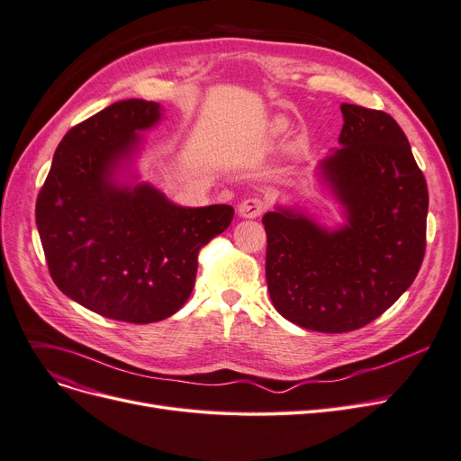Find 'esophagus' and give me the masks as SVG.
Returning <instances> with one entry per match:
<instances>
[{
  "instance_id": "esophagus-1",
  "label": "esophagus",
  "mask_w": 461,
  "mask_h": 461,
  "mask_svg": "<svg viewBox=\"0 0 461 461\" xmlns=\"http://www.w3.org/2000/svg\"><path fill=\"white\" fill-rule=\"evenodd\" d=\"M267 209V202L262 197H247L239 203V216L243 218H258L264 211Z\"/></svg>"
}]
</instances>
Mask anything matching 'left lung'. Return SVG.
<instances>
[{
  "mask_svg": "<svg viewBox=\"0 0 461 461\" xmlns=\"http://www.w3.org/2000/svg\"><path fill=\"white\" fill-rule=\"evenodd\" d=\"M341 113V149L318 164V175L345 224L328 230L290 207L262 218L275 309L322 333L373 322L412 285L426 252L429 197L407 135L384 111L343 104Z\"/></svg>",
  "mask_w": 461,
  "mask_h": 461,
  "instance_id": "8db88e82",
  "label": "left lung"
}]
</instances>
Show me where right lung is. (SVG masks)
<instances>
[{"label":"right lung","mask_w":461,"mask_h":461,"mask_svg":"<svg viewBox=\"0 0 461 461\" xmlns=\"http://www.w3.org/2000/svg\"><path fill=\"white\" fill-rule=\"evenodd\" d=\"M162 107L124 99L71 128L39 192L35 222L54 285L78 305L120 322L149 324L192 294L197 254L233 218V207H181L133 159ZM124 174L132 178L122 182Z\"/></svg>","instance_id":"obj_1"}]
</instances>
